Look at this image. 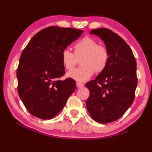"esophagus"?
<instances>
[{
    "label": "esophagus",
    "instance_id": "obj_1",
    "mask_svg": "<svg viewBox=\"0 0 152 152\" xmlns=\"http://www.w3.org/2000/svg\"><path fill=\"white\" fill-rule=\"evenodd\" d=\"M83 83H76V86H77L78 88H82L83 86Z\"/></svg>",
    "mask_w": 152,
    "mask_h": 152
}]
</instances>
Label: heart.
Segmentation results:
<instances>
[{"mask_svg": "<svg viewBox=\"0 0 152 152\" xmlns=\"http://www.w3.org/2000/svg\"><path fill=\"white\" fill-rule=\"evenodd\" d=\"M74 54L65 49L61 54V62L68 71L72 70L81 57L82 66L67 74V76L78 82H84L90 78L94 71L100 73L105 69L109 59L107 49L103 45H98L91 37H84L74 45Z\"/></svg>", "mask_w": 152, "mask_h": 152, "instance_id": "1", "label": "heart"}]
</instances>
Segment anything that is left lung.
Instances as JSON below:
<instances>
[{
  "instance_id": "8db88e82",
  "label": "left lung",
  "mask_w": 152,
  "mask_h": 152,
  "mask_svg": "<svg viewBox=\"0 0 152 152\" xmlns=\"http://www.w3.org/2000/svg\"><path fill=\"white\" fill-rule=\"evenodd\" d=\"M90 34L103 40L109 59L95 80L86 83L90 91L86 108L95 121L106 124L121 118L134 101L137 85V63L129 45L113 31L94 29Z\"/></svg>"
}]
</instances>
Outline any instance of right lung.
<instances>
[{"label": "right lung", "instance_id": "add662e5", "mask_svg": "<svg viewBox=\"0 0 152 152\" xmlns=\"http://www.w3.org/2000/svg\"><path fill=\"white\" fill-rule=\"evenodd\" d=\"M83 30L51 26L37 32L22 52L17 69L18 91L31 115L42 120L55 117L76 89L65 74L61 54Z\"/></svg>", "mask_w": 152, "mask_h": 152}]
</instances>
